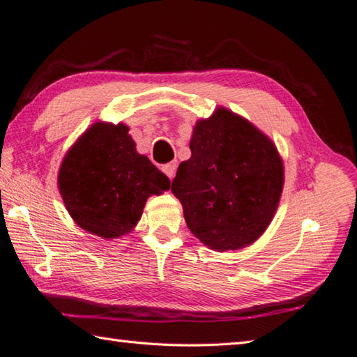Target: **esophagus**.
Returning a JSON list of instances; mask_svg holds the SVG:
<instances>
[{
	"instance_id": "1",
	"label": "esophagus",
	"mask_w": 357,
	"mask_h": 357,
	"mask_svg": "<svg viewBox=\"0 0 357 357\" xmlns=\"http://www.w3.org/2000/svg\"><path fill=\"white\" fill-rule=\"evenodd\" d=\"M176 169H178L176 162H169L162 167V172L167 174V176H169V179H173L174 173H176Z\"/></svg>"
}]
</instances>
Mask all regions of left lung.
I'll return each mask as SVG.
<instances>
[{
    "label": "left lung",
    "instance_id": "1",
    "mask_svg": "<svg viewBox=\"0 0 357 357\" xmlns=\"http://www.w3.org/2000/svg\"><path fill=\"white\" fill-rule=\"evenodd\" d=\"M190 151L172 181L188 229L220 252L254 243L269 226L283 188L275 145L246 119L218 108L197 123Z\"/></svg>",
    "mask_w": 357,
    "mask_h": 357
}]
</instances>
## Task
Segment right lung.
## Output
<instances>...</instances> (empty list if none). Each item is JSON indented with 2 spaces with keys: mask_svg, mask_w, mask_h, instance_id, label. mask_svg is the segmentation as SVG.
Returning <instances> with one entry per match:
<instances>
[{
  "mask_svg": "<svg viewBox=\"0 0 357 357\" xmlns=\"http://www.w3.org/2000/svg\"><path fill=\"white\" fill-rule=\"evenodd\" d=\"M59 188L82 229L117 238L137 225L145 201L170 188V179L139 155L128 127L94 123L68 151Z\"/></svg>",
  "mask_w": 357,
  "mask_h": 357,
  "instance_id": "right-lung-1",
  "label": "right lung"
}]
</instances>
